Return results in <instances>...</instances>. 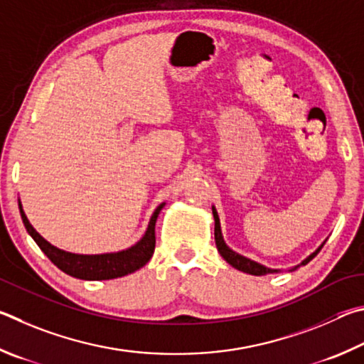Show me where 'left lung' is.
<instances>
[{
    "instance_id": "obj_1",
    "label": "left lung",
    "mask_w": 364,
    "mask_h": 364,
    "mask_svg": "<svg viewBox=\"0 0 364 364\" xmlns=\"http://www.w3.org/2000/svg\"><path fill=\"white\" fill-rule=\"evenodd\" d=\"M213 215H214V238H215V246H218V251L220 252V256L224 257L225 262L230 264L233 269H237L240 272H245V273H250V275H256V277H262V275H269V273H275V272H282L279 269H270V267H265L262 264L256 262V260H252L250 257H245L238 254L237 251H233L232 247H228L225 240H224V235H222L220 230V220H219V214L215 211V208L213 206ZM326 243V241H323V243L316 247V250L310 254L309 257H305L301 264H297L294 267H291L288 269V272H296L299 267L302 265H307L311 259H314L318 252L321 251L323 245Z\"/></svg>"
}]
</instances>
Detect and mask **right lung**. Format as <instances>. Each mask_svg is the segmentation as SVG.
Wrapping results in <instances>:
<instances>
[{"label":"right lung","mask_w":364,"mask_h":364,"mask_svg":"<svg viewBox=\"0 0 364 364\" xmlns=\"http://www.w3.org/2000/svg\"><path fill=\"white\" fill-rule=\"evenodd\" d=\"M166 206V203H161L155 213L151 214L149 227L136 245L126 250H121L117 252H105V254H75L59 250L49 241L44 240L40 233H38L33 225L30 224L27 215L23 213L22 203L18 200V211H21V218L25 228L35 243L40 246V250L46 254L50 262L55 267H59L62 272L67 275L80 279H113L121 278L124 275H129L149 262L155 251V224L161 209Z\"/></svg>","instance_id":"right-lung-1"}]
</instances>
